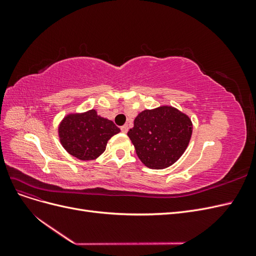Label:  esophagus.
<instances>
[{
  "mask_svg": "<svg viewBox=\"0 0 256 256\" xmlns=\"http://www.w3.org/2000/svg\"><path fill=\"white\" fill-rule=\"evenodd\" d=\"M120 130H122V132H124V134H127V131H128V126H127V125H124V126H122V127H120Z\"/></svg>",
  "mask_w": 256,
  "mask_h": 256,
  "instance_id": "34e87169",
  "label": "esophagus"
}]
</instances>
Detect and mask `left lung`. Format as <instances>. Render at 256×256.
<instances>
[{"label":"left lung","mask_w":256,"mask_h":256,"mask_svg":"<svg viewBox=\"0 0 256 256\" xmlns=\"http://www.w3.org/2000/svg\"><path fill=\"white\" fill-rule=\"evenodd\" d=\"M138 157L150 168H166L182 157L190 142L192 122L173 106L145 110L128 131Z\"/></svg>","instance_id":"left-lung-1"}]
</instances>
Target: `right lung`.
I'll use <instances>...</instances> for the list:
<instances>
[{
    "instance_id": "obj_1",
    "label": "right lung",
    "mask_w": 256,
    "mask_h": 256,
    "mask_svg": "<svg viewBox=\"0 0 256 256\" xmlns=\"http://www.w3.org/2000/svg\"><path fill=\"white\" fill-rule=\"evenodd\" d=\"M112 120L102 118L95 110L69 114L58 127L60 144L72 156L94 160L104 150L108 141L120 132Z\"/></svg>"
}]
</instances>
